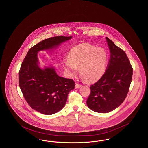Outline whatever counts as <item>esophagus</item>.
I'll list each match as a JSON object with an SVG mask.
<instances>
[{
  "instance_id": "34e87169",
  "label": "esophagus",
  "mask_w": 148,
  "mask_h": 148,
  "mask_svg": "<svg viewBox=\"0 0 148 148\" xmlns=\"http://www.w3.org/2000/svg\"><path fill=\"white\" fill-rule=\"evenodd\" d=\"M82 85L76 83V84H75V89H78V88H80L82 87Z\"/></svg>"
}]
</instances>
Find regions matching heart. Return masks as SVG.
<instances>
[{
    "instance_id": "b5f03b06",
    "label": "heart",
    "mask_w": 148,
    "mask_h": 148,
    "mask_svg": "<svg viewBox=\"0 0 148 148\" xmlns=\"http://www.w3.org/2000/svg\"><path fill=\"white\" fill-rule=\"evenodd\" d=\"M108 55L106 50L88 44L73 48L68 58L63 62L64 71L69 77L77 74V68L83 79L92 83L100 79L106 71Z\"/></svg>"
}]
</instances>
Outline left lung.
Segmentation results:
<instances>
[{"label":"left lung","instance_id":"obj_1","mask_svg":"<svg viewBox=\"0 0 148 148\" xmlns=\"http://www.w3.org/2000/svg\"><path fill=\"white\" fill-rule=\"evenodd\" d=\"M110 58L104 74L90 86L86 104L94 112L107 113L117 108L127 97L133 68L124 50L106 37Z\"/></svg>","mask_w":148,"mask_h":148}]
</instances>
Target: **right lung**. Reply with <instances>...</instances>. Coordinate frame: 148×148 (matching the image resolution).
Here are the masks:
<instances>
[{
	"label": "right lung",
	"mask_w": 148,
	"mask_h": 148,
	"mask_svg": "<svg viewBox=\"0 0 148 148\" xmlns=\"http://www.w3.org/2000/svg\"><path fill=\"white\" fill-rule=\"evenodd\" d=\"M72 36H58L46 39L29 50L19 73V83L23 96L32 108L45 115H51L63 109L68 95L74 89L71 79L59 76L54 66L42 68L38 54L51 51Z\"/></svg>",
	"instance_id": "add662e5"
}]
</instances>
